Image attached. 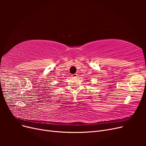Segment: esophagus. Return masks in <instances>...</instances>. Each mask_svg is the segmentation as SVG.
<instances>
[{
  "instance_id": "obj_1",
  "label": "esophagus",
  "mask_w": 146,
  "mask_h": 146,
  "mask_svg": "<svg viewBox=\"0 0 146 146\" xmlns=\"http://www.w3.org/2000/svg\"><path fill=\"white\" fill-rule=\"evenodd\" d=\"M78 76V75L77 74H72L71 77H72L73 78H76Z\"/></svg>"
}]
</instances>
